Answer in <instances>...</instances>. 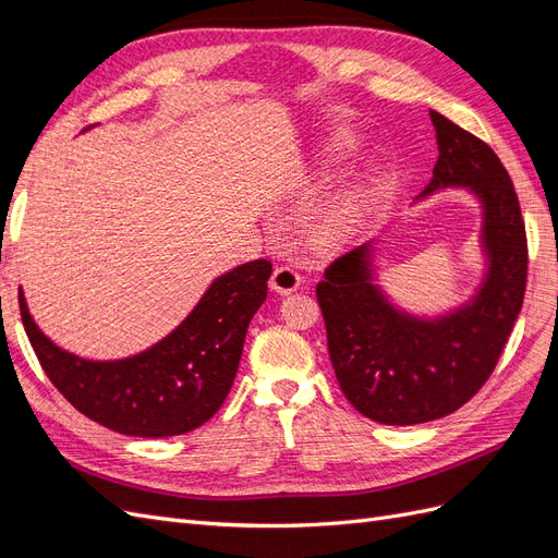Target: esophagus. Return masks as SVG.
<instances>
[{
	"label": "esophagus",
	"mask_w": 558,
	"mask_h": 558,
	"mask_svg": "<svg viewBox=\"0 0 558 558\" xmlns=\"http://www.w3.org/2000/svg\"><path fill=\"white\" fill-rule=\"evenodd\" d=\"M269 289H272L279 295H289V293L300 289V275L289 265L275 267L272 277H269Z\"/></svg>",
	"instance_id": "1"
}]
</instances>
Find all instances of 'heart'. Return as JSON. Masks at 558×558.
Here are the masks:
<instances>
[{
	"instance_id": "heart-1",
	"label": "heart",
	"mask_w": 558,
	"mask_h": 558,
	"mask_svg": "<svg viewBox=\"0 0 558 558\" xmlns=\"http://www.w3.org/2000/svg\"><path fill=\"white\" fill-rule=\"evenodd\" d=\"M351 148L347 137H332L326 146V158H342ZM375 199L365 183L353 181L342 185L320 205L307 226V238L318 251H337L347 246L361 230L367 226L373 216Z\"/></svg>"
}]
</instances>
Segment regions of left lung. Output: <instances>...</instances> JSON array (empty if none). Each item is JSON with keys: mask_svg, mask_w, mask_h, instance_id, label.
<instances>
[{"mask_svg": "<svg viewBox=\"0 0 558 558\" xmlns=\"http://www.w3.org/2000/svg\"><path fill=\"white\" fill-rule=\"evenodd\" d=\"M430 121L440 156L416 199L445 189L477 197L486 258L477 291L445 314L402 310L377 283L375 242L337 258L316 286L342 393L386 426L442 418L475 396L494 373L526 291V230L508 170L475 134L437 111Z\"/></svg>", "mask_w": 558, "mask_h": 558, "instance_id": "obj_1", "label": "left lung"}]
</instances>
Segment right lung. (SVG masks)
Segmentation results:
<instances>
[{"label": "right lung", "instance_id": "add662e5", "mask_svg": "<svg viewBox=\"0 0 558 558\" xmlns=\"http://www.w3.org/2000/svg\"><path fill=\"white\" fill-rule=\"evenodd\" d=\"M269 260L216 277L193 312L146 351L90 361L46 337L19 293L25 332L48 379L74 408L109 430L134 437L183 435L209 421L238 375L244 337L267 298Z\"/></svg>", "mask_w": 558, "mask_h": 558}]
</instances>
